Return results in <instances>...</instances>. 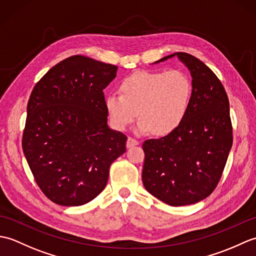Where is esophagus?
Segmentation results:
<instances>
[{"label": "esophagus", "mask_w": 256, "mask_h": 256, "mask_svg": "<svg viewBox=\"0 0 256 256\" xmlns=\"http://www.w3.org/2000/svg\"><path fill=\"white\" fill-rule=\"evenodd\" d=\"M138 144H140L138 140H136L133 138H128V140H126V148H133V146H136Z\"/></svg>", "instance_id": "obj_1"}]
</instances>
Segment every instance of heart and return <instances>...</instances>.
I'll list each match as a JSON object with an SVG mask.
<instances>
[{
    "instance_id": "1",
    "label": "heart",
    "mask_w": 256,
    "mask_h": 256,
    "mask_svg": "<svg viewBox=\"0 0 256 256\" xmlns=\"http://www.w3.org/2000/svg\"><path fill=\"white\" fill-rule=\"evenodd\" d=\"M121 94L106 98L113 126L123 131L136 116V133L153 132L157 136L175 132L182 124L192 96V84L180 70L138 72L125 78Z\"/></svg>"
}]
</instances>
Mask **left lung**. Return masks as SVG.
I'll return each instance as SVG.
<instances>
[{"label":"left lung","mask_w":256,"mask_h":256,"mask_svg":"<svg viewBox=\"0 0 256 256\" xmlns=\"http://www.w3.org/2000/svg\"><path fill=\"white\" fill-rule=\"evenodd\" d=\"M192 76V96L186 118L175 132L143 143L145 189L170 206L199 202L218 184L232 148L230 104L221 81L187 52H175Z\"/></svg>","instance_id":"8db88e82"}]
</instances>
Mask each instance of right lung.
Here are the masks:
<instances>
[{"label":"right lung","instance_id":"right-lung-1","mask_svg":"<svg viewBox=\"0 0 256 256\" xmlns=\"http://www.w3.org/2000/svg\"><path fill=\"white\" fill-rule=\"evenodd\" d=\"M118 67L76 55L36 84L27 103L23 152L35 180L52 202L82 206L106 188L126 136L108 125L103 89Z\"/></svg>","mask_w":256,"mask_h":256}]
</instances>
